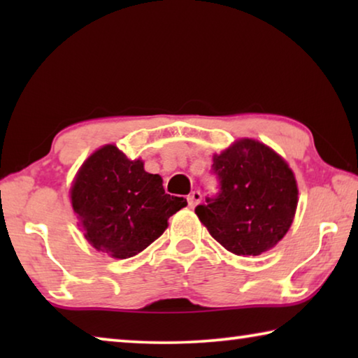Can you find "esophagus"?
<instances>
[{"instance_id":"esophagus-1","label":"esophagus","mask_w":358,"mask_h":358,"mask_svg":"<svg viewBox=\"0 0 358 358\" xmlns=\"http://www.w3.org/2000/svg\"><path fill=\"white\" fill-rule=\"evenodd\" d=\"M201 199H202V194L199 192V191H192L189 196H187V205H189V207L192 208V207H196V205L201 202Z\"/></svg>"}]
</instances>
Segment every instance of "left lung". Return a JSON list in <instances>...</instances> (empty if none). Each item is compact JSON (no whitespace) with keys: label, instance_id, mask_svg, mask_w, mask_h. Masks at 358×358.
Segmentation results:
<instances>
[{"label":"left lung","instance_id":"obj_1","mask_svg":"<svg viewBox=\"0 0 358 358\" xmlns=\"http://www.w3.org/2000/svg\"><path fill=\"white\" fill-rule=\"evenodd\" d=\"M216 196L196 215L211 237L237 256H259L287 234L299 202L294 172L273 150L241 138L213 156Z\"/></svg>","mask_w":358,"mask_h":358}]
</instances>
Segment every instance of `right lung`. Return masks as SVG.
Instances as JSON below:
<instances>
[{"label": "right lung", "mask_w": 358, "mask_h": 358, "mask_svg": "<svg viewBox=\"0 0 358 358\" xmlns=\"http://www.w3.org/2000/svg\"><path fill=\"white\" fill-rule=\"evenodd\" d=\"M71 202L85 238L115 259L136 256L167 229V220L186 207L166 194L159 175L145 172L115 145L88 157L71 187Z\"/></svg>", "instance_id": "add662e5"}]
</instances>
